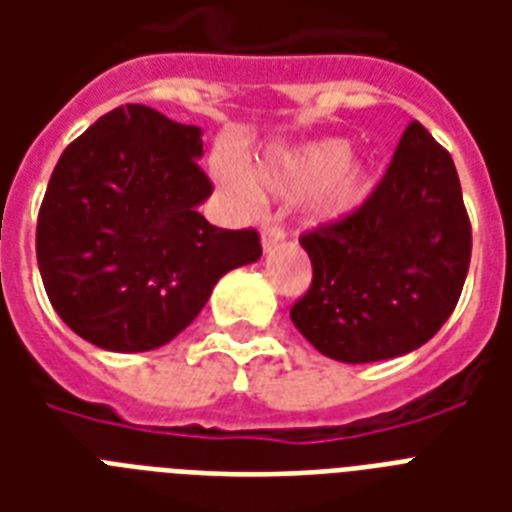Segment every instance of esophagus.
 <instances>
[{"label":"esophagus","instance_id":"obj_1","mask_svg":"<svg viewBox=\"0 0 512 512\" xmlns=\"http://www.w3.org/2000/svg\"><path fill=\"white\" fill-rule=\"evenodd\" d=\"M263 247L265 249H271V247H276V244H279L281 239H284V228H281V225H276V223H263Z\"/></svg>","mask_w":512,"mask_h":512}]
</instances>
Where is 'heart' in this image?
Masks as SVG:
<instances>
[{
  "label": "heart",
  "mask_w": 512,
  "mask_h": 512,
  "mask_svg": "<svg viewBox=\"0 0 512 512\" xmlns=\"http://www.w3.org/2000/svg\"><path fill=\"white\" fill-rule=\"evenodd\" d=\"M223 183L244 199H255V185L233 167H220ZM257 185L281 199L313 196V212L321 220H340L364 204L372 191V172L350 162V146L342 140H321L268 159L257 172Z\"/></svg>",
  "instance_id": "b5f03b06"
}]
</instances>
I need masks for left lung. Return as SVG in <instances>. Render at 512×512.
<instances>
[{
  "label": "left lung",
  "instance_id": "1",
  "mask_svg": "<svg viewBox=\"0 0 512 512\" xmlns=\"http://www.w3.org/2000/svg\"><path fill=\"white\" fill-rule=\"evenodd\" d=\"M300 244L313 279L289 316L319 353L369 364L425 345L452 316L473 249L449 151L409 122L364 204Z\"/></svg>",
  "mask_w": 512,
  "mask_h": 512
}]
</instances>
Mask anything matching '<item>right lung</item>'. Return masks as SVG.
Wrapping results in <instances>:
<instances>
[{"instance_id": "obj_1", "label": "right lung", "mask_w": 512, "mask_h": 512, "mask_svg": "<svg viewBox=\"0 0 512 512\" xmlns=\"http://www.w3.org/2000/svg\"><path fill=\"white\" fill-rule=\"evenodd\" d=\"M201 130L127 103L100 116L55 164L36 263L58 316L98 348L154 350L207 305L212 287L263 255L255 228L196 212L212 193Z\"/></svg>"}]
</instances>
